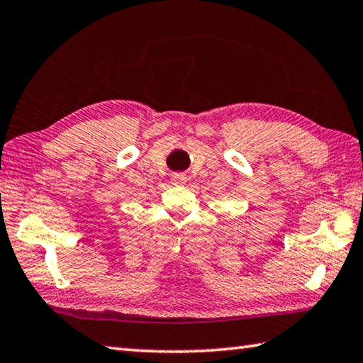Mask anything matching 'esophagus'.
Returning <instances> with one entry per match:
<instances>
[{
	"label": "esophagus",
	"instance_id": "34e87169",
	"mask_svg": "<svg viewBox=\"0 0 363 363\" xmlns=\"http://www.w3.org/2000/svg\"><path fill=\"white\" fill-rule=\"evenodd\" d=\"M171 182H173L174 186H184V184L187 182V176L182 174V173L173 174V177H171Z\"/></svg>",
	"mask_w": 363,
	"mask_h": 363
}]
</instances>
